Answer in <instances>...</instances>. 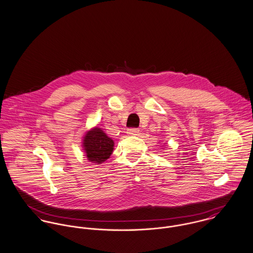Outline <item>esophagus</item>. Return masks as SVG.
I'll list each match as a JSON object with an SVG mask.
<instances>
[{
    "instance_id": "esophagus-1",
    "label": "esophagus",
    "mask_w": 253,
    "mask_h": 253,
    "mask_svg": "<svg viewBox=\"0 0 253 253\" xmlns=\"http://www.w3.org/2000/svg\"><path fill=\"white\" fill-rule=\"evenodd\" d=\"M140 133V130L138 128H130L127 130V134L130 136H137Z\"/></svg>"
}]
</instances>
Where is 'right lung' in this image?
<instances>
[{"mask_svg": "<svg viewBox=\"0 0 253 253\" xmlns=\"http://www.w3.org/2000/svg\"><path fill=\"white\" fill-rule=\"evenodd\" d=\"M84 144L88 160L100 164L113 153L114 142L100 128H94L86 134Z\"/></svg>", "mask_w": 253, "mask_h": 253, "instance_id": "1", "label": "right lung"}]
</instances>
